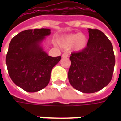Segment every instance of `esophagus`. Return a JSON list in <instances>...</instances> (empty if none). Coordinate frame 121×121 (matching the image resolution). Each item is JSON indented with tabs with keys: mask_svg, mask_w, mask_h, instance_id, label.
I'll list each match as a JSON object with an SVG mask.
<instances>
[{
	"mask_svg": "<svg viewBox=\"0 0 121 121\" xmlns=\"http://www.w3.org/2000/svg\"><path fill=\"white\" fill-rule=\"evenodd\" d=\"M69 56L68 54L67 53H63L62 54V58H67Z\"/></svg>",
	"mask_w": 121,
	"mask_h": 121,
	"instance_id": "esophagus-1",
	"label": "esophagus"
}]
</instances>
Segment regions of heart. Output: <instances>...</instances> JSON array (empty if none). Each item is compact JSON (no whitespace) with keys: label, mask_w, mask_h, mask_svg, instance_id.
Here are the masks:
<instances>
[{"label":"heart","mask_w":121,"mask_h":121,"mask_svg":"<svg viewBox=\"0 0 121 121\" xmlns=\"http://www.w3.org/2000/svg\"><path fill=\"white\" fill-rule=\"evenodd\" d=\"M87 38L82 34H71L63 36L58 41L61 47L65 49L72 48L74 51H81L86 47Z\"/></svg>","instance_id":"obj_1"}]
</instances>
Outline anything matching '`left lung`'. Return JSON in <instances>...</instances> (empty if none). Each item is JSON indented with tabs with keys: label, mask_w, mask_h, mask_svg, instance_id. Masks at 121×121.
<instances>
[{
	"label": "left lung",
	"mask_w": 121,
	"mask_h": 121,
	"mask_svg": "<svg viewBox=\"0 0 121 121\" xmlns=\"http://www.w3.org/2000/svg\"><path fill=\"white\" fill-rule=\"evenodd\" d=\"M88 30L86 47L71 53L68 78L76 90L93 93L103 89L112 80L115 59L112 43L106 35L98 29Z\"/></svg>",
	"instance_id": "obj_1"
}]
</instances>
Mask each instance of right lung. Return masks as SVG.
I'll use <instances>...</instances> for the list:
<instances>
[{
	"mask_svg": "<svg viewBox=\"0 0 121 121\" xmlns=\"http://www.w3.org/2000/svg\"><path fill=\"white\" fill-rule=\"evenodd\" d=\"M48 28L22 31L12 38L6 57L8 73L15 84L30 93L47 86L52 68L61 57L48 56L41 43L50 34Z\"/></svg>",
	"mask_w": 121,
	"mask_h": 121,
	"instance_id": "obj_1",
	"label": "right lung"
}]
</instances>
